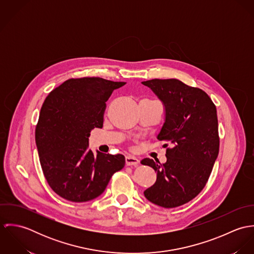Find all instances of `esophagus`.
Here are the masks:
<instances>
[{
    "mask_svg": "<svg viewBox=\"0 0 254 254\" xmlns=\"http://www.w3.org/2000/svg\"><path fill=\"white\" fill-rule=\"evenodd\" d=\"M125 161L128 166H137L140 163V160L133 155H127L125 158Z\"/></svg>",
    "mask_w": 254,
    "mask_h": 254,
    "instance_id": "esophagus-1",
    "label": "esophagus"
}]
</instances>
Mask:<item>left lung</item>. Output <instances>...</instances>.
<instances>
[{"label":"left lung","mask_w":254,"mask_h":254,"mask_svg":"<svg viewBox=\"0 0 254 254\" xmlns=\"http://www.w3.org/2000/svg\"><path fill=\"white\" fill-rule=\"evenodd\" d=\"M163 102L165 122L157 136L164 141L167 161L144 158L141 163L157 173L156 182L145 190L152 203L173 208L194 198L205 187L219 153L216 107L199 88L177 79L142 82Z\"/></svg>","instance_id":"1"}]
</instances>
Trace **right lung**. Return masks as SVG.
<instances>
[{"instance_id":"obj_1","label":"right lung","mask_w":254,"mask_h":254,"mask_svg":"<svg viewBox=\"0 0 254 254\" xmlns=\"http://www.w3.org/2000/svg\"><path fill=\"white\" fill-rule=\"evenodd\" d=\"M124 84L100 77L71 78L44 101L35 130L39 159L49 186L63 198H96L124 167L122 154L88 150L91 130L103 127L107 101Z\"/></svg>"}]
</instances>
